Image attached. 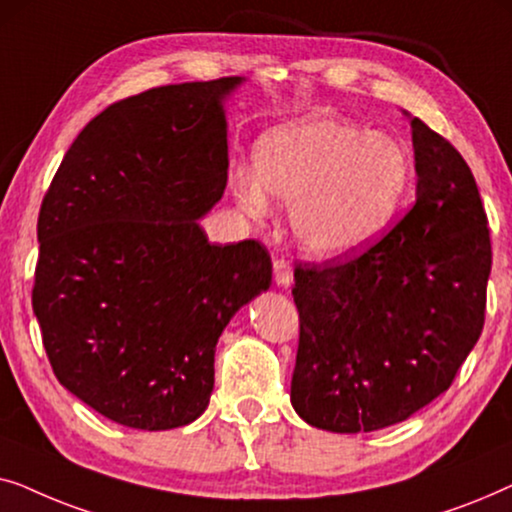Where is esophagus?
<instances>
[{"label": "esophagus", "mask_w": 512, "mask_h": 512, "mask_svg": "<svg viewBox=\"0 0 512 512\" xmlns=\"http://www.w3.org/2000/svg\"><path fill=\"white\" fill-rule=\"evenodd\" d=\"M272 272H275V284L279 286V289H291L293 270H291L289 261L279 258V261L272 263Z\"/></svg>", "instance_id": "34e87169"}]
</instances>
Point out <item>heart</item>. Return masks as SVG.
<instances>
[{
  "label": "heart",
  "mask_w": 512,
  "mask_h": 512,
  "mask_svg": "<svg viewBox=\"0 0 512 512\" xmlns=\"http://www.w3.org/2000/svg\"><path fill=\"white\" fill-rule=\"evenodd\" d=\"M410 184L403 146L347 118L310 114L261 135L254 172L235 170L233 195L263 221L272 198L291 205L298 247L317 261H342L380 240Z\"/></svg>",
  "instance_id": "1"
}]
</instances>
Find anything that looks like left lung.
<instances>
[{
	"label": "left lung",
	"instance_id": "left-lung-1",
	"mask_svg": "<svg viewBox=\"0 0 512 512\" xmlns=\"http://www.w3.org/2000/svg\"><path fill=\"white\" fill-rule=\"evenodd\" d=\"M410 118L415 205L366 254L296 268L291 405L310 426L368 433L436 401L478 342L492 270L487 216L454 146Z\"/></svg>",
	"mask_w": 512,
	"mask_h": 512
}]
</instances>
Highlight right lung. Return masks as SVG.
Here are the masks:
<instances>
[{"label":"right lung","instance_id":"1","mask_svg":"<svg viewBox=\"0 0 512 512\" xmlns=\"http://www.w3.org/2000/svg\"><path fill=\"white\" fill-rule=\"evenodd\" d=\"M242 76L111 104L79 132L39 212L32 307L53 373L111 422L186 426L207 410L216 342L270 289L261 242L212 244L228 181L226 102Z\"/></svg>","mask_w":512,"mask_h":512}]
</instances>
